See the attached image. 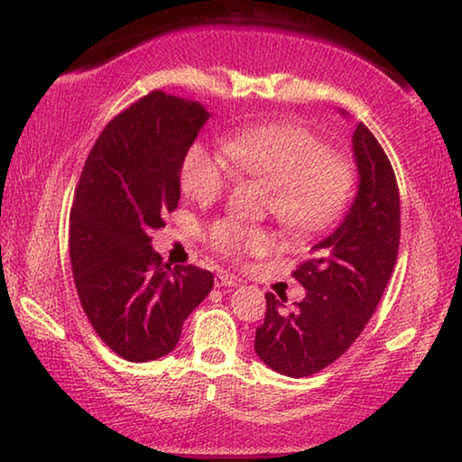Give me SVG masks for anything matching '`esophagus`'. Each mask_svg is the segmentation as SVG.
Here are the masks:
<instances>
[{
    "instance_id": "esophagus-1",
    "label": "esophagus",
    "mask_w": 462,
    "mask_h": 462,
    "mask_svg": "<svg viewBox=\"0 0 462 462\" xmlns=\"http://www.w3.org/2000/svg\"><path fill=\"white\" fill-rule=\"evenodd\" d=\"M214 283H216V287H236L240 281L234 275H228V273L222 271V273H217V275H216Z\"/></svg>"
}]
</instances>
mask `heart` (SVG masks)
Returning a JSON list of instances; mask_svg holds the SVG:
<instances>
[{
    "mask_svg": "<svg viewBox=\"0 0 462 462\" xmlns=\"http://www.w3.org/2000/svg\"><path fill=\"white\" fill-rule=\"evenodd\" d=\"M224 151L193 143L181 162L183 191L214 203L238 177L271 187V208L289 230L311 236L340 220L355 189V171L322 138L295 124L245 128L224 140ZM214 246L224 254H264L275 236L259 226L222 220L212 226Z\"/></svg>",
    "mask_w": 462,
    "mask_h": 462,
    "instance_id": "1",
    "label": "heart"
}]
</instances>
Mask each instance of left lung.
<instances>
[{
  "instance_id": "left-lung-1",
  "label": "left lung",
  "mask_w": 462,
  "mask_h": 462,
  "mask_svg": "<svg viewBox=\"0 0 462 462\" xmlns=\"http://www.w3.org/2000/svg\"><path fill=\"white\" fill-rule=\"evenodd\" d=\"M338 114L348 118L344 109ZM356 193L334 232L311 246L293 273L306 297L287 314V297L267 293L254 353L273 371L308 377L332 365L377 310L400 248V189L387 154L365 124L353 134Z\"/></svg>"
}]
</instances>
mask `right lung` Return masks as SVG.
Instances as JSON below:
<instances>
[{"label":"right lung","instance_id":"1","mask_svg":"<svg viewBox=\"0 0 462 462\" xmlns=\"http://www.w3.org/2000/svg\"><path fill=\"white\" fill-rule=\"evenodd\" d=\"M209 116L199 101L152 91L107 124L85 161L69 220L75 287L99 338L130 363L169 355L214 287L212 273L171 269L151 245Z\"/></svg>","mask_w":462,"mask_h":462}]
</instances>
